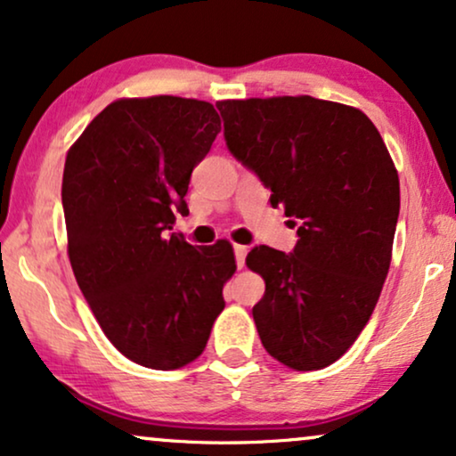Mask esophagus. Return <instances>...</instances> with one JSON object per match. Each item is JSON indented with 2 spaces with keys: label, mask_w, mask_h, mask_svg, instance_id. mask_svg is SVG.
Wrapping results in <instances>:
<instances>
[{
  "label": "esophagus",
  "mask_w": 456,
  "mask_h": 456,
  "mask_svg": "<svg viewBox=\"0 0 456 456\" xmlns=\"http://www.w3.org/2000/svg\"><path fill=\"white\" fill-rule=\"evenodd\" d=\"M245 257H247V247H242V245H234L236 268H242V265H245Z\"/></svg>",
  "instance_id": "34e87169"
}]
</instances>
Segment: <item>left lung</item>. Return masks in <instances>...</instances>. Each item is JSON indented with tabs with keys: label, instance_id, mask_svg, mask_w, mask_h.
Returning <instances> with one entry per match:
<instances>
[{
	"label": "left lung",
	"instance_id": "8db88e82",
	"mask_svg": "<svg viewBox=\"0 0 456 456\" xmlns=\"http://www.w3.org/2000/svg\"><path fill=\"white\" fill-rule=\"evenodd\" d=\"M224 140L297 226L291 253L253 247L265 281L253 305L270 356L316 370L347 352L386 282L400 182L381 134L362 110L312 96L222 100Z\"/></svg>",
	"mask_w": 456,
	"mask_h": 456
}]
</instances>
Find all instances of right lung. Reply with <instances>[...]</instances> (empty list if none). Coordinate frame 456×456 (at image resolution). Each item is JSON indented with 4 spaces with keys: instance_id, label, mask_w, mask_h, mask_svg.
Wrapping results in <instances>:
<instances>
[{
    "instance_id": "add662e5",
    "label": "right lung",
    "mask_w": 456,
    "mask_h": 456,
    "mask_svg": "<svg viewBox=\"0 0 456 456\" xmlns=\"http://www.w3.org/2000/svg\"><path fill=\"white\" fill-rule=\"evenodd\" d=\"M220 132L203 100L152 96L106 106L70 146L62 175L69 259L112 346L135 364L180 369L203 354L234 274L228 240L169 232L188 216L192 169Z\"/></svg>"
}]
</instances>
